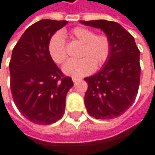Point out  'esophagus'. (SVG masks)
Returning <instances> with one entry per match:
<instances>
[{
    "instance_id": "34e87169",
    "label": "esophagus",
    "mask_w": 155,
    "mask_h": 155,
    "mask_svg": "<svg viewBox=\"0 0 155 155\" xmlns=\"http://www.w3.org/2000/svg\"><path fill=\"white\" fill-rule=\"evenodd\" d=\"M81 79L80 78H77V77H72V81H74V82H76V81H80Z\"/></svg>"
}]
</instances>
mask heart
I'll return each instance as SVG.
<instances>
[{"instance_id":"obj_1","label":"heart","mask_w":155,"mask_h":155,"mask_svg":"<svg viewBox=\"0 0 155 155\" xmlns=\"http://www.w3.org/2000/svg\"><path fill=\"white\" fill-rule=\"evenodd\" d=\"M74 40L83 45L81 52V59L68 61L62 70L67 75L81 77L92 73L104 64L111 52V43L108 36L96 35L93 30L85 27H75L70 31ZM48 51L51 59L56 63L61 64L67 59V51L64 37L61 32H56L50 39Z\"/></svg>"}]
</instances>
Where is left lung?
<instances>
[{
  "mask_svg": "<svg viewBox=\"0 0 155 155\" xmlns=\"http://www.w3.org/2000/svg\"><path fill=\"white\" fill-rule=\"evenodd\" d=\"M99 28L111 43V52L103 68L85 78L88 87L85 105L96 119H111L124 114L133 104L140 84V51L133 36L120 24L104 19L84 21Z\"/></svg>",
  "mask_w": 155,
  "mask_h": 155,
  "instance_id": "8db88e82",
  "label": "left lung"
}]
</instances>
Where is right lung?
<instances>
[{"instance_id":"right-lung-1","label":"right lung","mask_w":155,"mask_h":155,"mask_svg":"<svg viewBox=\"0 0 155 155\" xmlns=\"http://www.w3.org/2000/svg\"><path fill=\"white\" fill-rule=\"evenodd\" d=\"M67 20L42 19L25 30L14 46L9 63L10 88L20 113L48 125L61 118L66 95L74 83L51 59L48 45Z\"/></svg>"}]
</instances>
